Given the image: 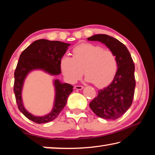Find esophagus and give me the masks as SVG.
<instances>
[{"label": "esophagus", "instance_id": "34e87169", "mask_svg": "<svg viewBox=\"0 0 155 155\" xmlns=\"http://www.w3.org/2000/svg\"><path fill=\"white\" fill-rule=\"evenodd\" d=\"M74 89H76V90H81L82 89H83V87L81 85H76L74 87Z\"/></svg>", "mask_w": 155, "mask_h": 155}]
</instances>
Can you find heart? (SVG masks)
<instances>
[{"instance_id":"heart-1","label":"heart","mask_w":155,"mask_h":155,"mask_svg":"<svg viewBox=\"0 0 155 155\" xmlns=\"http://www.w3.org/2000/svg\"><path fill=\"white\" fill-rule=\"evenodd\" d=\"M73 57L64 54L60 68L65 78L74 83L84 73L85 80L96 87H103L111 82L117 70L115 54L109 50L91 43H83L72 50Z\"/></svg>"}]
</instances>
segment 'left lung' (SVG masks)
I'll use <instances>...</instances> for the list:
<instances>
[{
    "label": "left lung",
    "instance_id": "1",
    "mask_svg": "<svg viewBox=\"0 0 155 155\" xmlns=\"http://www.w3.org/2000/svg\"><path fill=\"white\" fill-rule=\"evenodd\" d=\"M89 41L104 44L116 56L117 70L112 82L103 90L90 103L97 116L114 120L130 108L135 93V65L127 47L119 40L105 34H97L88 38Z\"/></svg>",
    "mask_w": 155,
    "mask_h": 155
}]
</instances>
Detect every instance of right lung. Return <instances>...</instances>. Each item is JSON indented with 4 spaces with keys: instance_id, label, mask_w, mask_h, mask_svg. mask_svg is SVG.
Instances as JSON below:
<instances>
[{
    "instance_id": "obj_1",
    "label": "right lung",
    "mask_w": 155,
    "mask_h": 155,
    "mask_svg": "<svg viewBox=\"0 0 155 155\" xmlns=\"http://www.w3.org/2000/svg\"><path fill=\"white\" fill-rule=\"evenodd\" d=\"M70 45L59 41L41 39L33 41L21 53L14 72V91L18 109L31 121L41 124L55 119L66 104L68 96L73 91V86L54 79L55 95L52 111L43 116H35L28 112L23 104L22 91L25 78L31 72L37 70L52 76L61 74L60 60Z\"/></svg>"
}]
</instances>
